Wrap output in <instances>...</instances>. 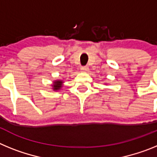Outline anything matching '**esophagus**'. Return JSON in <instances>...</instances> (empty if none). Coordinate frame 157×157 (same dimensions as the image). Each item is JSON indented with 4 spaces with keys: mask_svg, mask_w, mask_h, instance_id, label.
I'll return each instance as SVG.
<instances>
[{
    "mask_svg": "<svg viewBox=\"0 0 157 157\" xmlns=\"http://www.w3.org/2000/svg\"><path fill=\"white\" fill-rule=\"evenodd\" d=\"M88 70H89V67L87 66H84V67H81V71L82 72H86V71H88Z\"/></svg>",
    "mask_w": 157,
    "mask_h": 157,
    "instance_id": "1",
    "label": "esophagus"
}]
</instances>
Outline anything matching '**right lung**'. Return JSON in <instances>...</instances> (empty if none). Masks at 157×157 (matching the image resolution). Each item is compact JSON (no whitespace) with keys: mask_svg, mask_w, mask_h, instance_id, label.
<instances>
[{"mask_svg":"<svg viewBox=\"0 0 157 157\" xmlns=\"http://www.w3.org/2000/svg\"><path fill=\"white\" fill-rule=\"evenodd\" d=\"M63 79H56L55 81H53L52 86V90L54 91H58L59 90H61V88L63 87Z\"/></svg>","mask_w":157,"mask_h":157,"instance_id":"add662e5","label":"right lung"}]
</instances>
